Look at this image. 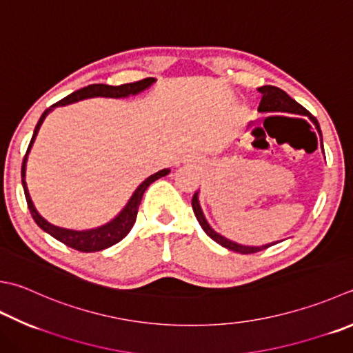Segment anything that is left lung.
<instances>
[{
  "mask_svg": "<svg viewBox=\"0 0 353 353\" xmlns=\"http://www.w3.org/2000/svg\"><path fill=\"white\" fill-rule=\"evenodd\" d=\"M259 92L261 93V101H260V105H259L260 112H283V113H291V114L309 116V119L315 123L316 130H319L320 134H321L319 121H316L315 117L310 114L305 107L300 105V103L296 102V101H294L291 96L283 92V90H280L277 87H272V85H265V87H260ZM191 205H192V211H194V214H196L197 222L200 223V226H202V230L206 234H208V236L214 241H217L219 245L228 248V250L236 251V252H240V254H254V252H260V251H263V250H268L269 246L274 245V243H269V245H263V246H243V245L234 243V241L228 240L223 236H220V234H217L208 225V222H206L203 212H202V208H200V205H199L197 192H194V196H192Z\"/></svg>",
  "mask_w": 353,
  "mask_h": 353,
  "instance_id": "left-lung-1",
  "label": "left lung"
}]
</instances>
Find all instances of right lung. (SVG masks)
Returning <instances> with one entry per match:
<instances>
[{
	"label": "right lung",
	"instance_id": "1",
	"mask_svg": "<svg viewBox=\"0 0 353 353\" xmlns=\"http://www.w3.org/2000/svg\"><path fill=\"white\" fill-rule=\"evenodd\" d=\"M153 82H154L153 78H145V79L136 81V82H130V84H122V85H116V87L105 85V84L87 85V87L81 88V90H76V92L65 96L64 99L58 101L57 103H53V105L48 107L46 112L41 114L37 127H34L32 141L29 143V148H27L26 156L23 159V167H21V179H23V188H24L26 200H27V206H29L33 220L37 222V225L41 228V230H44L46 232L50 234L52 237L59 240L61 243L70 246V248H73V250L81 251V252H96V251H102V250H105V248L116 245L117 241H121L123 237H125L127 234L131 231V228H133V225L136 222V217H137V210H139V205H141V200H142L145 190H147L148 186L153 183L154 181H157V179L167 176L170 170H161V171H157L156 174L145 179V181L139 186H137L134 194L131 196L127 206L121 211L119 216L113 219L112 222L107 223V225L94 228V230H88V231H73V230H65V228L54 226L52 223H48L46 219L41 217L38 211L34 210V206L32 203V199L29 196V191H27L26 181H24L27 154H29V150L32 147L34 137H37V134H38V130L41 127V123H43V121L46 119V116L50 113L54 107L67 105V103L78 102L81 99H87V98H96V96H103V98H125V96L136 94V93L142 92V90H145V88L153 84Z\"/></svg>",
	"mask_w": 353,
	"mask_h": 353
}]
</instances>
